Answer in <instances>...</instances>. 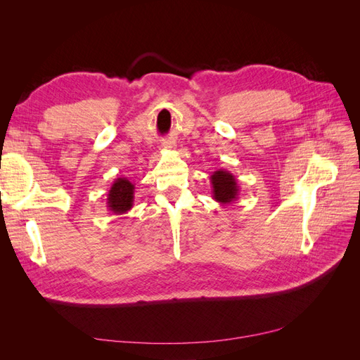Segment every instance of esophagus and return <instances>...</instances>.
<instances>
[{"mask_svg": "<svg viewBox=\"0 0 360 360\" xmlns=\"http://www.w3.org/2000/svg\"><path fill=\"white\" fill-rule=\"evenodd\" d=\"M174 146H176V144H174L172 141H165V143H162V148H163V150H172V148H176Z\"/></svg>", "mask_w": 360, "mask_h": 360, "instance_id": "esophagus-1", "label": "esophagus"}]
</instances>
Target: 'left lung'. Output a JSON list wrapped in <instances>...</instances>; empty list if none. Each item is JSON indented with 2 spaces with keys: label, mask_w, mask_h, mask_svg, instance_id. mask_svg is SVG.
I'll return each instance as SVG.
<instances>
[{
  "label": "left lung",
  "mask_w": 360,
  "mask_h": 360,
  "mask_svg": "<svg viewBox=\"0 0 360 360\" xmlns=\"http://www.w3.org/2000/svg\"><path fill=\"white\" fill-rule=\"evenodd\" d=\"M212 197L219 204H233L237 201L240 186L237 184L236 176L226 169H217L210 176Z\"/></svg>",
  "instance_id": "8db88e82"
}]
</instances>
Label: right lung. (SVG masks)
<instances>
[{"label":"right lung","instance_id":"right-lung-1","mask_svg":"<svg viewBox=\"0 0 360 360\" xmlns=\"http://www.w3.org/2000/svg\"><path fill=\"white\" fill-rule=\"evenodd\" d=\"M135 184L124 177L115 179L108 191L106 207L112 214H126L134 207Z\"/></svg>","mask_w":360,"mask_h":360}]
</instances>
